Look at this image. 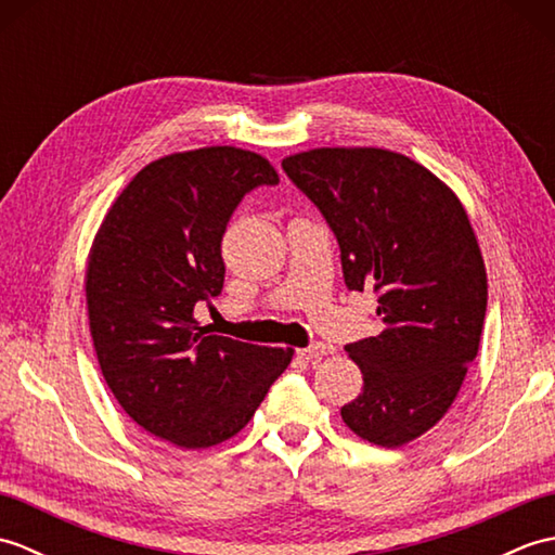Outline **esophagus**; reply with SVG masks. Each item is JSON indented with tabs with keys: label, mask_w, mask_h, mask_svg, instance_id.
I'll return each instance as SVG.
<instances>
[{
	"label": "esophagus",
	"mask_w": 555,
	"mask_h": 555,
	"mask_svg": "<svg viewBox=\"0 0 555 555\" xmlns=\"http://www.w3.org/2000/svg\"><path fill=\"white\" fill-rule=\"evenodd\" d=\"M336 348L332 346V344H314V346H310V348H302V350H298V356L302 358V360H320V358H324V356H332Z\"/></svg>",
	"instance_id": "obj_1"
}]
</instances>
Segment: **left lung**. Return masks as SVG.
I'll list each match as a JSON object with an SVG mask.
<instances>
[{"label": "left lung", "mask_w": 555, "mask_h": 555, "mask_svg": "<svg viewBox=\"0 0 555 555\" xmlns=\"http://www.w3.org/2000/svg\"><path fill=\"white\" fill-rule=\"evenodd\" d=\"M281 164L334 229L346 286L379 293L384 328L346 346L364 386L340 417L376 446L415 441L453 405L485 326L487 267L467 211L400 152L314 147Z\"/></svg>", "instance_id": "left-lung-1"}]
</instances>
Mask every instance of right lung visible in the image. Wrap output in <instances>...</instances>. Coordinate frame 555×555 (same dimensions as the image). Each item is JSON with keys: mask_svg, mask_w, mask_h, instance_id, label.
Masks as SVG:
<instances>
[{"mask_svg": "<svg viewBox=\"0 0 555 555\" xmlns=\"http://www.w3.org/2000/svg\"><path fill=\"white\" fill-rule=\"evenodd\" d=\"M262 183L279 173L257 152H173L133 176L90 247L86 305L104 382L135 424L185 451L238 434L293 358L211 334L193 314L221 293L223 231Z\"/></svg>", "mask_w": 555, "mask_h": 555, "instance_id": "obj_1", "label": "right lung"}]
</instances>
